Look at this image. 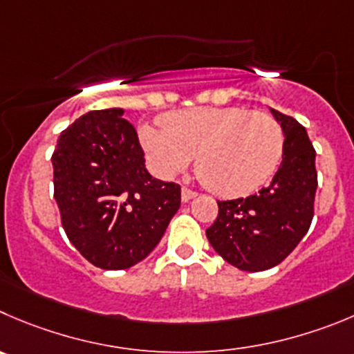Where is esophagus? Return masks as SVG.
Segmentation results:
<instances>
[{
  "label": "esophagus",
  "mask_w": 354,
  "mask_h": 354,
  "mask_svg": "<svg viewBox=\"0 0 354 354\" xmlns=\"http://www.w3.org/2000/svg\"><path fill=\"white\" fill-rule=\"evenodd\" d=\"M198 193H194V191L187 189V187H183V191H180V198H183V201H189L193 200L194 196H196Z\"/></svg>",
  "instance_id": "esophagus-1"
}]
</instances>
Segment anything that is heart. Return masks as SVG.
Returning <instances> with one entry per match:
<instances>
[{
  "instance_id": "obj_1",
  "label": "heart",
  "mask_w": 354,
  "mask_h": 354,
  "mask_svg": "<svg viewBox=\"0 0 354 354\" xmlns=\"http://www.w3.org/2000/svg\"><path fill=\"white\" fill-rule=\"evenodd\" d=\"M163 129L142 124L139 139L161 177H175L196 156L201 183L218 196L236 198L264 186L285 149L274 116L245 107H191L161 118Z\"/></svg>"
}]
</instances>
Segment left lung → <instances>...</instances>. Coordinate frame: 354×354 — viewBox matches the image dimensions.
I'll return each mask as SVG.
<instances>
[{
  "mask_svg": "<svg viewBox=\"0 0 354 354\" xmlns=\"http://www.w3.org/2000/svg\"><path fill=\"white\" fill-rule=\"evenodd\" d=\"M271 113L285 133L280 168L257 194L217 201L218 215L207 230L214 250L241 271L280 264L308 233L315 215V147L297 120L276 109Z\"/></svg>",
  "mask_w": 354,
  "mask_h": 354,
  "instance_id": "8db88e82",
  "label": "left lung"
}]
</instances>
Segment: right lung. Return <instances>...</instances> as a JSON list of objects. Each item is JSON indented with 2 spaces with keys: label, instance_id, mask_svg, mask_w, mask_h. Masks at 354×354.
<instances>
[{
  "label": "right lung",
  "instance_id": "obj_1",
  "mask_svg": "<svg viewBox=\"0 0 354 354\" xmlns=\"http://www.w3.org/2000/svg\"><path fill=\"white\" fill-rule=\"evenodd\" d=\"M123 109L90 111L60 133L53 196L71 243L100 269H127L160 243L180 186L151 177Z\"/></svg>",
  "mask_w": 354,
  "mask_h": 354
}]
</instances>
